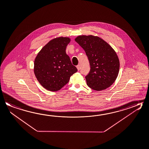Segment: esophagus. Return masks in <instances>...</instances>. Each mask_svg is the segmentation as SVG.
I'll use <instances>...</instances> for the list:
<instances>
[{"label": "esophagus", "instance_id": "esophagus-1", "mask_svg": "<svg viewBox=\"0 0 149 149\" xmlns=\"http://www.w3.org/2000/svg\"><path fill=\"white\" fill-rule=\"evenodd\" d=\"M76 67H77V70L79 71V70H80V67H79V65H77V66H76Z\"/></svg>", "mask_w": 149, "mask_h": 149}]
</instances>
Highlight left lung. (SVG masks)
<instances>
[{"instance_id":"left-lung-1","label":"left lung","mask_w":149,"mask_h":149,"mask_svg":"<svg viewBox=\"0 0 149 149\" xmlns=\"http://www.w3.org/2000/svg\"><path fill=\"white\" fill-rule=\"evenodd\" d=\"M84 50L90 65L85 76L87 85L95 91L110 87L115 81L119 70V61L114 49L104 40L92 35L79 36L75 39Z\"/></svg>"}]
</instances>
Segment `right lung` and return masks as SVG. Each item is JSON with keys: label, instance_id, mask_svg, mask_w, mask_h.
Masks as SVG:
<instances>
[{"label": "right lung", "instance_id": "right-lung-1", "mask_svg": "<svg viewBox=\"0 0 149 149\" xmlns=\"http://www.w3.org/2000/svg\"><path fill=\"white\" fill-rule=\"evenodd\" d=\"M70 41L68 37H57L51 40L35 58V76L40 84L48 91L60 90L69 82L70 77L77 71L66 53Z\"/></svg>", "mask_w": 149, "mask_h": 149}]
</instances>
